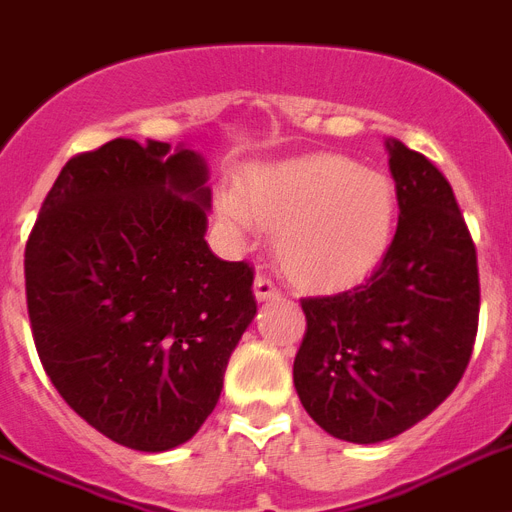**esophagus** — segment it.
Instances as JSON below:
<instances>
[{"label":"esophagus","mask_w":512,"mask_h":512,"mask_svg":"<svg viewBox=\"0 0 512 512\" xmlns=\"http://www.w3.org/2000/svg\"><path fill=\"white\" fill-rule=\"evenodd\" d=\"M253 295L256 301H272V298H280V287L274 285L266 274H256V282H253Z\"/></svg>","instance_id":"34e87169"}]
</instances>
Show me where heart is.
Listing matches in <instances>:
<instances>
[{
  "label": "heart",
  "instance_id": "obj_1",
  "mask_svg": "<svg viewBox=\"0 0 512 512\" xmlns=\"http://www.w3.org/2000/svg\"><path fill=\"white\" fill-rule=\"evenodd\" d=\"M219 217L235 232L277 227V259L295 282L342 287L384 259L398 196L382 172L316 154L248 172L240 196L219 198Z\"/></svg>",
  "mask_w": 512,
  "mask_h": 512
}]
</instances>
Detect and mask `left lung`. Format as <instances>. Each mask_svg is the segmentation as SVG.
Returning a JSON list of instances; mask_svg holds the SVG:
<instances>
[{
  "label": "left lung",
  "mask_w": 512,
  "mask_h": 512,
  "mask_svg": "<svg viewBox=\"0 0 512 512\" xmlns=\"http://www.w3.org/2000/svg\"><path fill=\"white\" fill-rule=\"evenodd\" d=\"M398 230L369 280L303 298L293 363L303 408L356 445L403 434L458 387L479 329V266L453 188L424 154L387 141Z\"/></svg>",
  "instance_id": "1"
}]
</instances>
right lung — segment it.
Segmentation results:
<instances>
[{
    "instance_id": "1",
    "label": "right lung",
    "mask_w": 512,
    "mask_h": 512,
    "mask_svg": "<svg viewBox=\"0 0 512 512\" xmlns=\"http://www.w3.org/2000/svg\"><path fill=\"white\" fill-rule=\"evenodd\" d=\"M204 156L114 138L73 156L25 243V298L57 392L96 432L164 453L201 429L256 316L253 269L214 256Z\"/></svg>"
}]
</instances>
